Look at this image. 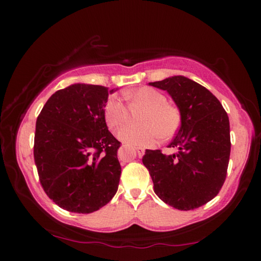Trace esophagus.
<instances>
[{
  "mask_svg": "<svg viewBox=\"0 0 261 261\" xmlns=\"http://www.w3.org/2000/svg\"><path fill=\"white\" fill-rule=\"evenodd\" d=\"M136 151H137V153H138L139 156H143L145 153V149L143 147H136Z\"/></svg>",
  "mask_w": 261,
  "mask_h": 261,
  "instance_id": "1",
  "label": "esophagus"
}]
</instances>
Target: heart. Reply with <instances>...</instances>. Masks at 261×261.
Masks as SVG:
<instances>
[{
  "mask_svg": "<svg viewBox=\"0 0 261 261\" xmlns=\"http://www.w3.org/2000/svg\"><path fill=\"white\" fill-rule=\"evenodd\" d=\"M125 98L132 103L145 107L139 123L129 125L118 134L123 143L131 146H152L159 139L167 140L176 135L182 124V113L177 106L167 102V96L152 87H141L126 92ZM103 117L109 129L117 130L129 118L127 108L117 95H110L103 106Z\"/></svg>",
  "mask_w": 261,
  "mask_h": 261,
  "instance_id": "b5f03b06",
  "label": "heart"
}]
</instances>
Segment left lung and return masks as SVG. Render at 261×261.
<instances>
[{
  "mask_svg": "<svg viewBox=\"0 0 261 261\" xmlns=\"http://www.w3.org/2000/svg\"><path fill=\"white\" fill-rule=\"evenodd\" d=\"M149 85L167 91L182 113V124L168 145L178 152L166 155L146 149L143 156L154 192L176 210L198 208L213 199L226 180L231 146L228 115L206 87L184 76Z\"/></svg>",
  "mask_w": 261,
  "mask_h": 261,
  "instance_id": "8db88e82",
  "label": "left lung"
}]
</instances>
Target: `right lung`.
<instances>
[{
  "instance_id": "right-lung-1",
  "label": "right lung",
  "mask_w": 261,
  "mask_h": 261,
  "mask_svg": "<svg viewBox=\"0 0 261 261\" xmlns=\"http://www.w3.org/2000/svg\"><path fill=\"white\" fill-rule=\"evenodd\" d=\"M114 91L73 84L55 92L39 114L34 162L43 191L61 208L93 213L117 191L121 143L103 117V106Z\"/></svg>"
}]
</instances>
